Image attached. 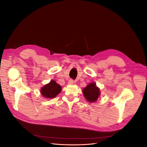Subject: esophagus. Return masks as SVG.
Listing matches in <instances>:
<instances>
[{"label":"esophagus","mask_w":147,"mask_h":147,"mask_svg":"<svg viewBox=\"0 0 147 147\" xmlns=\"http://www.w3.org/2000/svg\"><path fill=\"white\" fill-rule=\"evenodd\" d=\"M74 81L73 80H72V79H70V80H69V82H68V84H74Z\"/></svg>","instance_id":"1"}]
</instances>
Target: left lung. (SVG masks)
Instances as JSON below:
<instances>
[{"mask_svg": "<svg viewBox=\"0 0 147 147\" xmlns=\"http://www.w3.org/2000/svg\"><path fill=\"white\" fill-rule=\"evenodd\" d=\"M82 92L84 98L90 103L96 102L100 95V88L96 86L94 82L89 83L83 89Z\"/></svg>", "mask_w": 147, "mask_h": 147, "instance_id": "obj_1", "label": "left lung"}]
</instances>
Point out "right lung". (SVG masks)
Listing matches in <instances>:
<instances>
[{
  "instance_id": "obj_1",
  "label": "right lung",
  "mask_w": 147,
  "mask_h": 147,
  "mask_svg": "<svg viewBox=\"0 0 147 147\" xmlns=\"http://www.w3.org/2000/svg\"><path fill=\"white\" fill-rule=\"evenodd\" d=\"M62 87L56 82L51 80L50 83L46 84L40 89V94L47 99H53L61 92Z\"/></svg>"
}]
</instances>
